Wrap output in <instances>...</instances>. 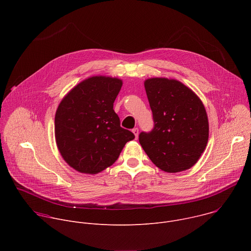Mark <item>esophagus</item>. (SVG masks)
Wrapping results in <instances>:
<instances>
[{
    "instance_id": "esophagus-1",
    "label": "esophagus",
    "mask_w": 251,
    "mask_h": 251,
    "mask_svg": "<svg viewBox=\"0 0 251 251\" xmlns=\"http://www.w3.org/2000/svg\"><path fill=\"white\" fill-rule=\"evenodd\" d=\"M132 132L134 133V135H135V138L137 139V138H138V134H139V129H138V128H134V129L132 130Z\"/></svg>"
}]
</instances>
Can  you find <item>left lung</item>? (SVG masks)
Returning <instances> with one entry per match:
<instances>
[{
    "label": "left lung",
    "mask_w": 251,
    "mask_h": 251,
    "mask_svg": "<svg viewBox=\"0 0 251 251\" xmlns=\"http://www.w3.org/2000/svg\"><path fill=\"white\" fill-rule=\"evenodd\" d=\"M154 128L141 132L139 142L161 170L176 173L192 168L208 140V120L199 96L176 79L154 77L144 82Z\"/></svg>",
    "instance_id": "8db88e82"
}]
</instances>
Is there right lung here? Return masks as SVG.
<instances>
[{"instance_id": "1", "label": "right lung", "mask_w": 251, "mask_h": 251, "mask_svg": "<svg viewBox=\"0 0 251 251\" xmlns=\"http://www.w3.org/2000/svg\"><path fill=\"white\" fill-rule=\"evenodd\" d=\"M122 80L91 76L71 89L59 103L54 135L63 160L75 170L97 174L118 159L134 134L120 126L113 103Z\"/></svg>"}]
</instances>
